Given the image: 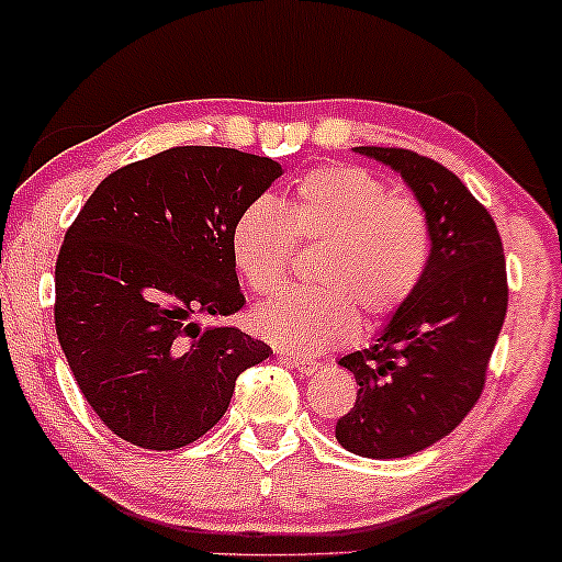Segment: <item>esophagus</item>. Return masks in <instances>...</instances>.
Wrapping results in <instances>:
<instances>
[{
	"instance_id": "esophagus-1",
	"label": "esophagus",
	"mask_w": 562,
	"mask_h": 562,
	"mask_svg": "<svg viewBox=\"0 0 562 562\" xmlns=\"http://www.w3.org/2000/svg\"><path fill=\"white\" fill-rule=\"evenodd\" d=\"M283 363H289V367H294L296 371H302L304 376H312L315 371L319 369L317 361H310V359H296V356H281Z\"/></svg>"
}]
</instances>
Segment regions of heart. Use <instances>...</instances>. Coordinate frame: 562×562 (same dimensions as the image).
<instances>
[{
  "label": "heart",
  "instance_id": "b5f03b06",
  "mask_svg": "<svg viewBox=\"0 0 562 562\" xmlns=\"http://www.w3.org/2000/svg\"><path fill=\"white\" fill-rule=\"evenodd\" d=\"M296 243L323 247L319 289L283 291L250 323L283 351L317 356L351 344L361 315L379 325L405 307L431 260V224L420 203L392 195L374 172L323 165L304 172L281 206L260 199L237 216L229 250L239 279L271 294L286 281Z\"/></svg>",
  "mask_w": 562,
  "mask_h": 562
}]
</instances>
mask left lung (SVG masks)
I'll list each match as a JSON object with an SVG mask.
<instances>
[{
	"mask_svg": "<svg viewBox=\"0 0 562 562\" xmlns=\"http://www.w3.org/2000/svg\"><path fill=\"white\" fill-rule=\"evenodd\" d=\"M353 151L400 172L431 224L420 286L374 344L338 361L359 392L335 439L359 457L397 459L454 431L483 395L508 307L506 258L493 216L447 167L411 149Z\"/></svg>",
	"mask_w": 562,
	"mask_h": 562,
	"instance_id": "left-lung-1",
	"label": "left lung"
}]
</instances>
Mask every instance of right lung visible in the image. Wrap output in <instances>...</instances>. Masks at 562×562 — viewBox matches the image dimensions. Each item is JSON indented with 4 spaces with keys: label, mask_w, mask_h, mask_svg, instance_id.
Instances as JSON below:
<instances>
[{
    "label": "right lung",
    "mask_w": 562,
    "mask_h": 562,
    "mask_svg": "<svg viewBox=\"0 0 562 562\" xmlns=\"http://www.w3.org/2000/svg\"><path fill=\"white\" fill-rule=\"evenodd\" d=\"M281 165L172 147L94 188L56 260V335L100 420L142 449H180L227 413L271 346L195 317L243 310L229 235Z\"/></svg>",
    "instance_id": "1"
}]
</instances>
